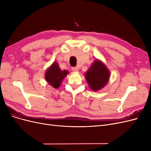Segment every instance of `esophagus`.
<instances>
[{
    "instance_id": "34e87169",
    "label": "esophagus",
    "mask_w": 151,
    "mask_h": 151,
    "mask_svg": "<svg viewBox=\"0 0 151 151\" xmlns=\"http://www.w3.org/2000/svg\"><path fill=\"white\" fill-rule=\"evenodd\" d=\"M72 70L74 72H78L79 71V67H72Z\"/></svg>"
}]
</instances>
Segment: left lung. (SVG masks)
<instances>
[{"label": "left lung", "mask_w": 151, "mask_h": 151, "mask_svg": "<svg viewBox=\"0 0 151 151\" xmlns=\"http://www.w3.org/2000/svg\"><path fill=\"white\" fill-rule=\"evenodd\" d=\"M85 74L90 88L94 91L102 89L107 84L110 76L106 67L103 62L97 60L94 62Z\"/></svg>", "instance_id": "8db88e82"}]
</instances>
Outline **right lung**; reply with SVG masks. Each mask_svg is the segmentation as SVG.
<instances>
[{"label":"right lung","mask_w":151,"mask_h":151,"mask_svg":"<svg viewBox=\"0 0 151 151\" xmlns=\"http://www.w3.org/2000/svg\"><path fill=\"white\" fill-rule=\"evenodd\" d=\"M67 70H61L58 65L54 62L49 68H48L45 74V79L55 88H57L60 86L61 82L68 74Z\"/></svg>","instance_id":"obj_1"}]
</instances>
